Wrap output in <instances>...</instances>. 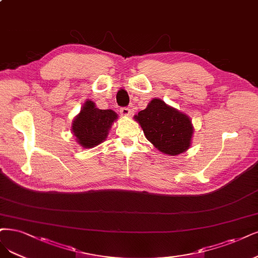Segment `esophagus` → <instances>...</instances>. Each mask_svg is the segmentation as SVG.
<instances>
[{
  "label": "esophagus",
  "instance_id": "obj_1",
  "mask_svg": "<svg viewBox=\"0 0 258 258\" xmlns=\"http://www.w3.org/2000/svg\"><path fill=\"white\" fill-rule=\"evenodd\" d=\"M119 112H120V114L122 115V116H130V115H131V110L129 108H126V106H123V108H120Z\"/></svg>",
  "mask_w": 258,
  "mask_h": 258
}]
</instances>
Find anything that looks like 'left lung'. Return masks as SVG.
Instances as JSON below:
<instances>
[{
    "label": "left lung",
    "mask_w": 258,
    "mask_h": 258,
    "mask_svg": "<svg viewBox=\"0 0 258 258\" xmlns=\"http://www.w3.org/2000/svg\"><path fill=\"white\" fill-rule=\"evenodd\" d=\"M135 117L146 139L160 152L176 156L190 147L193 133L190 118L161 99H153Z\"/></svg>",
    "instance_id": "8db88e82"
}]
</instances>
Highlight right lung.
Segmentation results:
<instances>
[{
    "label": "right lung",
    "mask_w": 258,
    "mask_h": 258,
    "mask_svg": "<svg viewBox=\"0 0 258 258\" xmlns=\"http://www.w3.org/2000/svg\"><path fill=\"white\" fill-rule=\"evenodd\" d=\"M116 118L117 115L114 111L100 110L96 108L93 101L88 100L74 120V135L81 146L94 147L105 140L108 131Z\"/></svg>",
    "instance_id": "obj_1"
}]
</instances>
